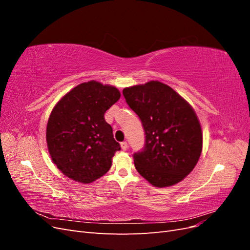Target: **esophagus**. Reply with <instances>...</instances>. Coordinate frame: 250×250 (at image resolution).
I'll return each instance as SVG.
<instances>
[{"instance_id":"1","label":"esophagus","mask_w":250,"mask_h":250,"mask_svg":"<svg viewBox=\"0 0 250 250\" xmlns=\"http://www.w3.org/2000/svg\"><path fill=\"white\" fill-rule=\"evenodd\" d=\"M121 148H122V150H126L128 148V144H127L126 141L121 143Z\"/></svg>"}]
</instances>
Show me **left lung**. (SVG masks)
<instances>
[{"label":"left lung","mask_w":250,"mask_h":250,"mask_svg":"<svg viewBox=\"0 0 250 250\" xmlns=\"http://www.w3.org/2000/svg\"><path fill=\"white\" fill-rule=\"evenodd\" d=\"M123 95L146 135L144 148L133 154L135 169L158 188L179 183L194 169L202 150L201 127L194 109L160 81L126 87Z\"/></svg>","instance_id":"left-lung-1"}]
</instances>
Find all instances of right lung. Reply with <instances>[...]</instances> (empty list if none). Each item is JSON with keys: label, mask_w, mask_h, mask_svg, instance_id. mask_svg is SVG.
<instances>
[{"label": "right lung", "mask_w": 250, "mask_h": 250, "mask_svg": "<svg viewBox=\"0 0 250 250\" xmlns=\"http://www.w3.org/2000/svg\"><path fill=\"white\" fill-rule=\"evenodd\" d=\"M120 97L118 88L93 80L74 87L53 108L47 125L48 149L65 176L89 184L110 169L121 146L104 113Z\"/></svg>", "instance_id": "obj_1"}]
</instances>
